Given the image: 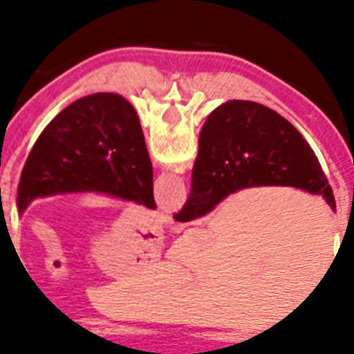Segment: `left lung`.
<instances>
[{
  "label": "left lung",
  "mask_w": 354,
  "mask_h": 354,
  "mask_svg": "<svg viewBox=\"0 0 354 354\" xmlns=\"http://www.w3.org/2000/svg\"><path fill=\"white\" fill-rule=\"evenodd\" d=\"M86 191L156 207L138 113L115 93L82 97L47 124L25 161L16 204L24 211L35 198Z\"/></svg>",
  "instance_id": "8db88e82"
}]
</instances>
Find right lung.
Listing matches in <instances>:
<instances>
[{"instance_id": "obj_1", "label": "right lung", "mask_w": 354, "mask_h": 354, "mask_svg": "<svg viewBox=\"0 0 354 354\" xmlns=\"http://www.w3.org/2000/svg\"><path fill=\"white\" fill-rule=\"evenodd\" d=\"M261 185L303 189L324 196L336 209L318 158L290 122L259 102H224L211 112L200 132L193 187L174 221H194L227 194Z\"/></svg>"}]
</instances>
